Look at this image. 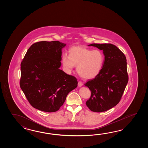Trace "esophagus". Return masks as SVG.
Returning a JSON list of instances; mask_svg holds the SVG:
<instances>
[{"label": "esophagus", "instance_id": "esophagus-1", "mask_svg": "<svg viewBox=\"0 0 148 148\" xmlns=\"http://www.w3.org/2000/svg\"><path fill=\"white\" fill-rule=\"evenodd\" d=\"M78 87H82V86H83V84H82V82H79L78 83Z\"/></svg>", "mask_w": 148, "mask_h": 148}]
</instances>
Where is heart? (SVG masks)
<instances>
[{
  "label": "heart",
  "mask_w": 148,
  "mask_h": 148,
  "mask_svg": "<svg viewBox=\"0 0 148 148\" xmlns=\"http://www.w3.org/2000/svg\"><path fill=\"white\" fill-rule=\"evenodd\" d=\"M104 57L101 51L81 46L73 47L69 50V56L63 54L62 63L67 71H71L76 66L77 71L85 79L94 78L101 73Z\"/></svg>",
  "instance_id": "heart-1"
}]
</instances>
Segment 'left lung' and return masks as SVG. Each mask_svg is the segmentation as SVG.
I'll return each mask as SVG.
<instances>
[{"instance_id": "1", "label": "left lung", "mask_w": 148, "mask_h": 148, "mask_svg": "<svg viewBox=\"0 0 148 148\" xmlns=\"http://www.w3.org/2000/svg\"><path fill=\"white\" fill-rule=\"evenodd\" d=\"M88 46L103 51L105 58L101 73L85 84L91 91L86 104L92 112H105L115 106L122 96L129 79L126 59L113 44L92 43Z\"/></svg>"}]
</instances>
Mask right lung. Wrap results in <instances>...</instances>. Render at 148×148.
I'll list each match as a JSON object with an SVG mask.
<instances>
[{
  "mask_svg": "<svg viewBox=\"0 0 148 148\" xmlns=\"http://www.w3.org/2000/svg\"><path fill=\"white\" fill-rule=\"evenodd\" d=\"M59 41H41L32 45L21 65L20 86L33 107L46 112L59 110L78 82L60 69L62 50Z\"/></svg>",
  "mask_w": 148,
  "mask_h": 148,
  "instance_id": "1",
  "label": "right lung"
}]
</instances>
